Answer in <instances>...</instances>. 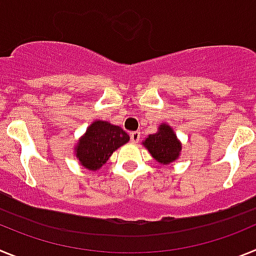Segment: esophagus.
<instances>
[{
	"mask_svg": "<svg viewBox=\"0 0 256 256\" xmlns=\"http://www.w3.org/2000/svg\"><path fill=\"white\" fill-rule=\"evenodd\" d=\"M140 138H141V133H140V132H132V133H130V141H132V142L137 144V142L140 141Z\"/></svg>",
	"mask_w": 256,
	"mask_h": 256,
	"instance_id": "34e87169",
	"label": "esophagus"
}]
</instances>
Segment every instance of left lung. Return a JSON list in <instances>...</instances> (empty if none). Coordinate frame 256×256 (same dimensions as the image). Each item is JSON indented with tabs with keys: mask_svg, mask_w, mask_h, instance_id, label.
<instances>
[{
	"mask_svg": "<svg viewBox=\"0 0 256 256\" xmlns=\"http://www.w3.org/2000/svg\"><path fill=\"white\" fill-rule=\"evenodd\" d=\"M154 159L160 164H170L180 158L182 144L168 124H162L158 132L142 142Z\"/></svg>",
	"mask_w": 256,
	"mask_h": 256,
	"instance_id": "8db88e82",
	"label": "left lung"
}]
</instances>
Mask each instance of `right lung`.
Returning <instances> with one entry per match:
<instances>
[{
    "label": "right lung",
    "mask_w": 256,
    "mask_h": 256,
    "mask_svg": "<svg viewBox=\"0 0 256 256\" xmlns=\"http://www.w3.org/2000/svg\"><path fill=\"white\" fill-rule=\"evenodd\" d=\"M130 141L120 126L108 122L96 120L88 126L76 146V156L88 170H97L108 160L116 148Z\"/></svg>",
    "instance_id": "1"
}]
</instances>
